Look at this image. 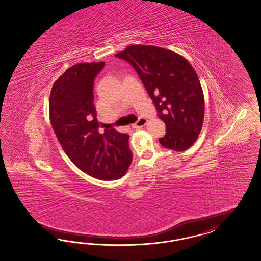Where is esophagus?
Returning <instances> with one entry per match:
<instances>
[{"instance_id":"obj_1","label":"esophagus","mask_w":261,"mask_h":261,"mask_svg":"<svg viewBox=\"0 0 261 261\" xmlns=\"http://www.w3.org/2000/svg\"><path fill=\"white\" fill-rule=\"evenodd\" d=\"M148 123V119L146 118H139L137 120V122H135L134 124L132 125V127L134 128H140V127H144L146 124Z\"/></svg>"}]
</instances>
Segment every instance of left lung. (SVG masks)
<instances>
[{"instance_id":"obj_1","label":"left lung","mask_w":261,"mask_h":261,"mask_svg":"<svg viewBox=\"0 0 261 261\" xmlns=\"http://www.w3.org/2000/svg\"><path fill=\"white\" fill-rule=\"evenodd\" d=\"M139 75L166 125L160 144L176 151L189 149L201 130L205 105L201 84L186 58L158 46L129 45L115 54Z\"/></svg>"}]
</instances>
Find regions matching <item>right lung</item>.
I'll return each mask as SVG.
<instances>
[{
	"mask_svg": "<svg viewBox=\"0 0 261 261\" xmlns=\"http://www.w3.org/2000/svg\"><path fill=\"white\" fill-rule=\"evenodd\" d=\"M104 62L80 63L54 82L49 97V118L60 145L72 163L100 180L119 179L133 160L128 134L114 128L99 134L93 104V82Z\"/></svg>",
	"mask_w": 261,
	"mask_h": 261,
	"instance_id": "1",
	"label": "right lung"
}]
</instances>
